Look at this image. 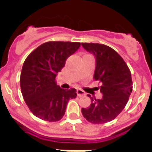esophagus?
Listing matches in <instances>:
<instances>
[{
	"instance_id": "obj_1",
	"label": "esophagus",
	"mask_w": 152,
	"mask_h": 152,
	"mask_svg": "<svg viewBox=\"0 0 152 152\" xmlns=\"http://www.w3.org/2000/svg\"><path fill=\"white\" fill-rule=\"evenodd\" d=\"M76 94H77V95L79 97H81V96H83V95H85V92L81 89L76 90Z\"/></svg>"
}]
</instances>
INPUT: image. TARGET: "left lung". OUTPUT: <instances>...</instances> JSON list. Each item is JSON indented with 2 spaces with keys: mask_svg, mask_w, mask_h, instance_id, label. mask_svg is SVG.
<instances>
[{
  "mask_svg": "<svg viewBox=\"0 0 152 152\" xmlns=\"http://www.w3.org/2000/svg\"><path fill=\"white\" fill-rule=\"evenodd\" d=\"M96 61L94 79L102 86V99L91 98L88 108H82L83 117L88 122L102 124L115 119L124 109L132 91L129 67L121 56L109 46L98 43H82Z\"/></svg>",
  "mask_w": 152,
  "mask_h": 152,
  "instance_id": "obj_1",
  "label": "left lung"
}]
</instances>
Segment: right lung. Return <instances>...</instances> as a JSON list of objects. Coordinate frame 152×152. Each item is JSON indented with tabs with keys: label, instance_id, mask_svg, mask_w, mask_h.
<instances>
[{
	"label": "right lung",
	"instance_id": "add662e5",
	"mask_svg": "<svg viewBox=\"0 0 152 152\" xmlns=\"http://www.w3.org/2000/svg\"><path fill=\"white\" fill-rule=\"evenodd\" d=\"M80 45L79 42H48L35 48L25 60L20 88L24 101L35 117L49 122L59 121L69 100L76 98L75 88H61L55 78Z\"/></svg>",
	"mask_w": 152,
	"mask_h": 152
}]
</instances>
